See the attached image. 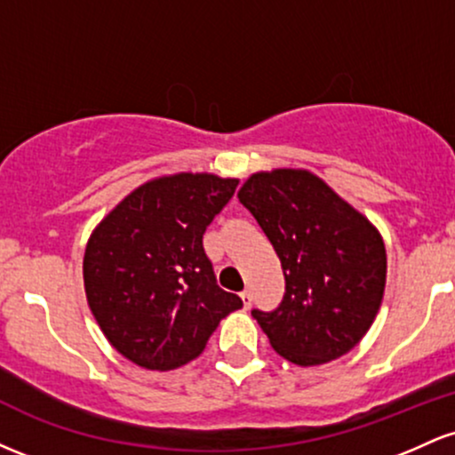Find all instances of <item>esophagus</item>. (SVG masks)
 Here are the masks:
<instances>
[{
	"label": "esophagus",
	"mask_w": 455,
	"mask_h": 455,
	"mask_svg": "<svg viewBox=\"0 0 455 455\" xmlns=\"http://www.w3.org/2000/svg\"><path fill=\"white\" fill-rule=\"evenodd\" d=\"M239 297H242L243 307H250V306H252V293H250V291H243V293L239 295Z\"/></svg>",
	"instance_id": "esophagus-1"
}]
</instances>
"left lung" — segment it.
Masks as SVG:
<instances>
[{"label": "left lung", "instance_id": "obj_1", "mask_svg": "<svg viewBox=\"0 0 455 455\" xmlns=\"http://www.w3.org/2000/svg\"><path fill=\"white\" fill-rule=\"evenodd\" d=\"M237 196L284 271L282 304L252 310L274 351L297 365L342 357L383 301L387 254L379 231L310 171L254 173Z\"/></svg>", "mask_w": 455, "mask_h": 455}]
</instances>
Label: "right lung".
Segmentation results:
<instances>
[{"label":"right lung","instance_id":"1","mask_svg":"<svg viewBox=\"0 0 455 455\" xmlns=\"http://www.w3.org/2000/svg\"><path fill=\"white\" fill-rule=\"evenodd\" d=\"M237 180L158 177L119 203L92 233L83 259L87 304L107 340L148 370L198 357L242 299L218 286L203 235Z\"/></svg>","mask_w":455,"mask_h":455}]
</instances>
